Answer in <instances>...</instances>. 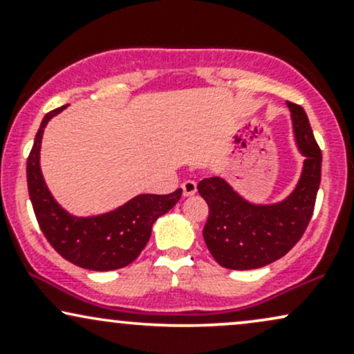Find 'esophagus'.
<instances>
[{
    "instance_id": "1",
    "label": "esophagus",
    "mask_w": 354,
    "mask_h": 354,
    "mask_svg": "<svg viewBox=\"0 0 354 354\" xmlns=\"http://www.w3.org/2000/svg\"><path fill=\"white\" fill-rule=\"evenodd\" d=\"M181 188H183V196H193V194L196 193V183L193 180H186L181 185Z\"/></svg>"
}]
</instances>
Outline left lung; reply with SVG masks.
I'll return each mask as SVG.
<instances>
[{"instance_id":"1","label":"left lung","mask_w":354,"mask_h":354,"mask_svg":"<svg viewBox=\"0 0 354 354\" xmlns=\"http://www.w3.org/2000/svg\"><path fill=\"white\" fill-rule=\"evenodd\" d=\"M295 141L304 156L295 189L278 203L245 200L225 178L200 181L198 191L209 206L203 230L206 246L218 265L228 270H254L276 261L303 236L321 181V149L301 106L288 101Z\"/></svg>"}]
</instances>
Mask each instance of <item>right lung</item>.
Listing matches in <instances>:
<instances>
[{
  "label": "right lung",
  "mask_w": 354,
  "mask_h": 354,
  "mask_svg": "<svg viewBox=\"0 0 354 354\" xmlns=\"http://www.w3.org/2000/svg\"><path fill=\"white\" fill-rule=\"evenodd\" d=\"M64 108L53 109L43 118L28 156V191L36 219L50 245L73 265L93 271L120 270L140 256L151 236L154 221L180 201L183 191L180 188L171 194H138L108 213L73 216L53 198L39 166L44 128Z\"/></svg>",
  "instance_id": "1"
}]
</instances>
